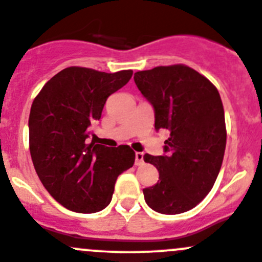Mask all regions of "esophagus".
<instances>
[{"label":"esophagus","instance_id":"obj_1","mask_svg":"<svg viewBox=\"0 0 262 262\" xmlns=\"http://www.w3.org/2000/svg\"><path fill=\"white\" fill-rule=\"evenodd\" d=\"M144 163L143 161V153L137 152L136 153V166H142Z\"/></svg>","mask_w":262,"mask_h":262}]
</instances>
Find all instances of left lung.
<instances>
[{"label": "left lung", "instance_id": "left-lung-1", "mask_svg": "<svg viewBox=\"0 0 262 262\" xmlns=\"http://www.w3.org/2000/svg\"><path fill=\"white\" fill-rule=\"evenodd\" d=\"M139 91L155 109V129L170 133L165 155L143 156L158 170V182L143 189L148 207L180 214L196 207L216 180L227 132L216 87L184 64L160 66L134 75Z\"/></svg>", "mask_w": 262, "mask_h": 262}]
</instances>
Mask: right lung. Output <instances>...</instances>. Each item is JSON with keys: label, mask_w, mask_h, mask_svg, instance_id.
Instances as JSON below:
<instances>
[{"label": "right lung", "mask_w": 262, "mask_h": 262, "mask_svg": "<svg viewBox=\"0 0 262 262\" xmlns=\"http://www.w3.org/2000/svg\"><path fill=\"white\" fill-rule=\"evenodd\" d=\"M132 75V70L106 73L68 67L34 99L29 116L34 167L47 191L72 212L106 208L118 176L134 165L136 153L129 146L110 148L87 141L107 97Z\"/></svg>", "instance_id": "1"}]
</instances>
